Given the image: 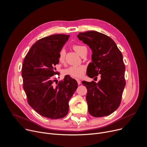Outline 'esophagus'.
I'll return each instance as SVG.
<instances>
[{
	"mask_svg": "<svg viewBox=\"0 0 147 147\" xmlns=\"http://www.w3.org/2000/svg\"><path fill=\"white\" fill-rule=\"evenodd\" d=\"M77 83H78V85L81 84V81H80V80H77Z\"/></svg>",
	"mask_w": 147,
	"mask_h": 147,
	"instance_id": "obj_1",
	"label": "esophagus"
}]
</instances>
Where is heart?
Masks as SVG:
<instances>
[{"label":"heart","mask_w":147,"mask_h":147,"mask_svg":"<svg viewBox=\"0 0 147 147\" xmlns=\"http://www.w3.org/2000/svg\"><path fill=\"white\" fill-rule=\"evenodd\" d=\"M74 49L81 56L85 49L87 48L83 45H74L73 46ZM66 51L64 48H62L59 53V61L60 63H64L65 60ZM86 72V67L83 65L80 66H72L64 70V74L67 76H69L75 78H80L83 77Z\"/></svg>","instance_id":"1"}]
</instances>
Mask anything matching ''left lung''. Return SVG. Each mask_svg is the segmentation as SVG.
<instances>
[{
    "label": "left lung",
    "mask_w": 147,
    "mask_h": 147,
    "mask_svg": "<svg viewBox=\"0 0 147 147\" xmlns=\"http://www.w3.org/2000/svg\"><path fill=\"white\" fill-rule=\"evenodd\" d=\"M78 38L92 52L88 76L100 80L96 83L82 81L87 89L86 100L90 114L95 117L111 115L119 107L125 86L123 55L114 40L95 31L80 32Z\"/></svg>",
    "instance_id": "1"
}]
</instances>
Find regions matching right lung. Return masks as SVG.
<instances>
[{"label": "right lung", "instance_id": "1", "mask_svg": "<svg viewBox=\"0 0 147 147\" xmlns=\"http://www.w3.org/2000/svg\"><path fill=\"white\" fill-rule=\"evenodd\" d=\"M69 35L55 34L42 38L32 46L23 64V88L30 106L51 119L64 117L69 112V101L78 87L76 80L67 76L55 86L59 53Z\"/></svg>", "mask_w": 147, "mask_h": 147}]
</instances>
